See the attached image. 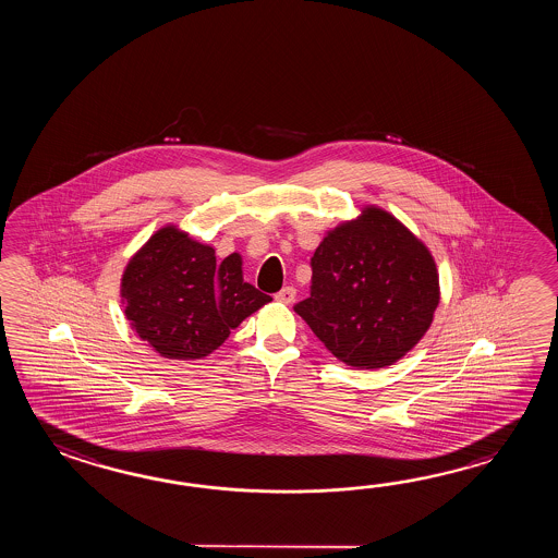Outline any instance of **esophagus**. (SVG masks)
<instances>
[{"label":"esophagus","mask_w":558,"mask_h":558,"mask_svg":"<svg viewBox=\"0 0 558 558\" xmlns=\"http://www.w3.org/2000/svg\"><path fill=\"white\" fill-rule=\"evenodd\" d=\"M296 291L295 287H283L277 295H275V299L279 301V303H284V305H289V303H293V299H295Z\"/></svg>","instance_id":"1"}]
</instances>
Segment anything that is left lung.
I'll return each instance as SVG.
<instances>
[{"label":"left lung","instance_id":"1","mask_svg":"<svg viewBox=\"0 0 558 558\" xmlns=\"http://www.w3.org/2000/svg\"><path fill=\"white\" fill-rule=\"evenodd\" d=\"M311 267V295L295 313L349 367L395 365L425 337L439 307L433 253L377 205L329 229Z\"/></svg>","mask_w":558,"mask_h":558}]
</instances>
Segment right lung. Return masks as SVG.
<instances>
[{
	"label": "right lung",
	"instance_id": "right-lung-1",
	"mask_svg": "<svg viewBox=\"0 0 558 558\" xmlns=\"http://www.w3.org/2000/svg\"><path fill=\"white\" fill-rule=\"evenodd\" d=\"M119 295L131 329L157 355L175 361L211 355L231 329L271 301L245 283L239 253L219 263L211 245L173 223L131 255Z\"/></svg>",
	"mask_w": 558,
	"mask_h": 558
}]
</instances>
